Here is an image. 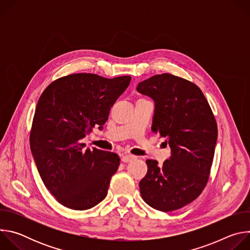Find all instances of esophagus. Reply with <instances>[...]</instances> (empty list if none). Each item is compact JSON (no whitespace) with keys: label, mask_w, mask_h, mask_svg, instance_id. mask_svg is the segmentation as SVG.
<instances>
[{"label":"esophagus","mask_w":250,"mask_h":250,"mask_svg":"<svg viewBox=\"0 0 250 250\" xmlns=\"http://www.w3.org/2000/svg\"><path fill=\"white\" fill-rule=\"evenodd\" d=\"M135 158H136V156H134V155H131V154H125V155H124V156H123L122 160H123V162L127 163V162H130V161L134 160Z\"/></svg>","instance_id":"esophagus-1"}]
</instances>
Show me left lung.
Here are the masks:
<instances>
[{
	"label": "left lung",
	"mask_w": 250,
	"mask_h": 250,
	"mask_svg": "<svg viewBox=\"0 0 250 250\" xmlns=\"http://www.w3.org/2000/svg\"><path fill=\"white\" fill-rule=\"evenodd\" d=\"M136 90L154 101L151 130L165 137L171 148L162 166L146 160L140 195L155 209L181 208L197 199L208 183L218 139L216 119L201 89L186 79L154 75Z\"/></svg>",
	"instance_id": "obj_1"
}]
</instances>
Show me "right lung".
<instances>
[{"label": "right lung", "mask_w": 250, "mask_h": 250, "mask_svg": "<svg viewBox=\"0 0 250 250\" xmlns=\"http://www.w3.org/2000/svg\"><path fill=\"white\" fill-rule=\"evenodd\" d=\"M130 80V76L71 74L42 94L30 130V150L45 187L61 205L84 210L108 194L120 157L96 147L85 149L82 139L95 126L103 129Z\"/></svg>", "instance_id": "right-lung-1"}]
</instances>
